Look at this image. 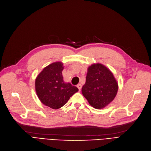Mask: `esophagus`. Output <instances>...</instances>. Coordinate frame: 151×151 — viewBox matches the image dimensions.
I'll use <instances>...</instances> for the list:
<instances>
[{
  "instance_id": "obj_1",
  "label": "esophagus",
  "mask_w": 151,
  "mask_h": 151,
  "mask_svg": "<svg viewBox=\"0 0 151 151\" xmlns=\"http://www.w3.org/2000/svg\"><path fill=\"white\" fill-rule=\"evenodd\" d=\"M77 88H78V89H79V91H80L81 89V88H82L81 84H78L77 85Z\"/></svg>"
}]
</instances>
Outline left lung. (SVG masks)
Here are the masks:
<instances>
[{
	"label": "left lung",
	"instance_id": "1",
	"mask_svg": "<svg viewBox=\"0 0 151 151\" xmlns=\"http://www.w3.org/2000/svg\"><path fill=\"white\" fill-rule=\"evenodd\" d=\"M117 91V82L107 67L97 63L88 68L81 91L91 106L97 109L105 107L114 99Z\"/></svg>",
	"mask_w": 151,
	"mask_h": 151
}]
</instances>
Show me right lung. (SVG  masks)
I'll use <instances>...</instances> for the list:
<instances>
[{
	"instance_id": "right-lung-1",
	"label": "right lung",
	"mask_w": 151,
	"mask_h": 151,
	"mask_svg": "<svg viewBox=\"0 0 151 151\" xmlns=\"http://www.w3.org/2000/svg\"><path fill=\"white\" fill-rule=\"evenodd\" d=\"M62 62H55L44 68L35 81L36 94L39 100L51 109H58L67 102L78 89L70 83H65Z\"/></svg>"
}]
</instances>
